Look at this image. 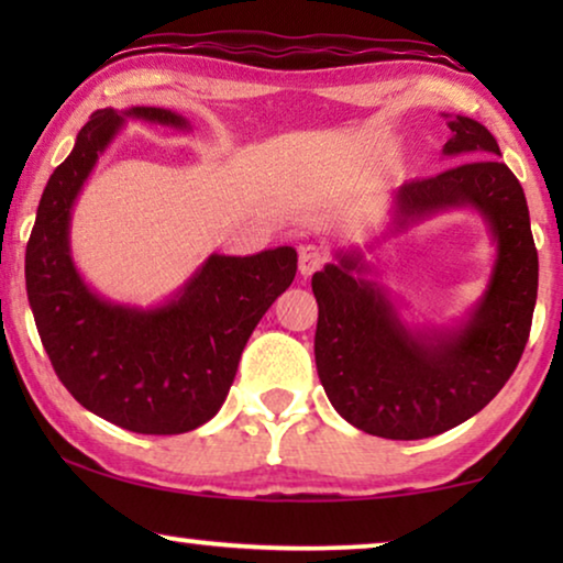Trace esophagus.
I'll use <instances>...</instances> for the list:
<instances>
[{
	"label": "esophagus",
	"instance_id": "obj_1",
	"mask_svg": "<svg viewBox=\"0 0 563 563\" xmlns=\"http://www.w3.org/2000/svg\"><path fill=\"white\" fill-rule=\"evenodd\" d=\"M325 264V251L314 243L299 245V274L312 276L318 268Z\"/></svg>",
	"mask_w": 563,
	"mask_h": 563
}]
</instances>
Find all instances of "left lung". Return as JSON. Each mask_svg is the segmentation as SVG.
Returning a JSON list of instances; mask_svg holds the SVG:
<instances>
[{"instance_id": "8db88e82", "label": "left lung", "mask_w": 563, "mask_h": 563, "mask_svg": "<svg viewBox=\"0 0 563 563\" xmlns=\"http://www.w3.org/2000/svg\"><path fill=\"white\" fill-rule=\"evenodd\" d=\"M443 118L451 128L443 156L474 161L402 184L382 241L438 212L474 210L495 261L472 310L443 325L410 322L407 305L374 279L379 272L361 249L335 251L333 264L312 276L322 389L351 426L391 441L445 433L487 407L518 366L536 310L538 251L526 191L482 122Z\"/></svg>"}]
</instances>
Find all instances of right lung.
<instances>
[{
	"label": "right lung",
	"mask_w": 563,
	"mask_h": 563,
	"mask_svg": "<svg viewBox=\"0 0 563 563\" xmlns=\"http://www.w3.org/2000/svg\"><path fill=\"white\" fill-rule=\"evenodd\" d=\"M128 120L191 130L164 107L91 114L37 205L25 253L27 299L45 353L76 402L133 433L176 435L218 415L253 328L295 282L297 251L210 253L172 297L148 307L91 289L71 253V214Z\"/></svg>",
	"instance_id": "1"
}]
</instances>
